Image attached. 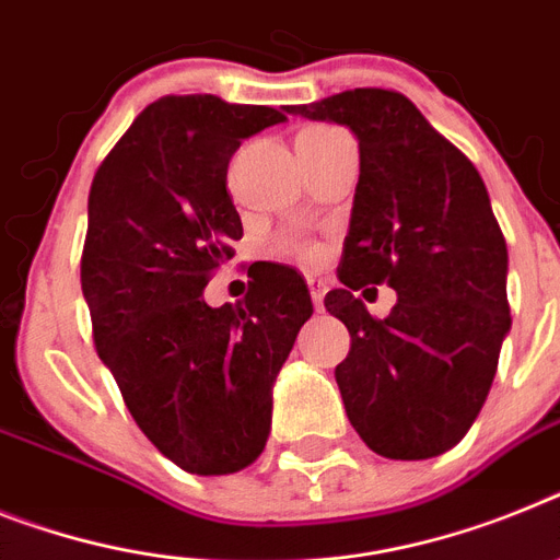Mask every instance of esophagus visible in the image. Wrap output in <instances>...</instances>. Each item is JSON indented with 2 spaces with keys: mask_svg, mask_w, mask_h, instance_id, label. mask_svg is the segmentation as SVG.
<instances>
[{
  "mask_svg": "<svg viewBox=\"0 0 560 560\" xmlns=\"http://www.w3.org/2000/svg\"><path fill=\"white\" fill-rule=\"evenodd\" d=\"M307 284H310V295H313V304H316V310L322 313V310H324V293H327V281L313 279V276H310Z\"/></svg>",
  "mask_w": 560,
  "mask_h": 560,
  "instance_id": "obj_1",
  "label": "esophagus"
}]
</instances>
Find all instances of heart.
Masks as SVG:
<instances>
[{
	"label": "heart",
	"mask_w": 560,
	"mask_h": 560,
	"mask_svg": "<svg viewBox=\"0 0 560 560\" xmlns=\"http://www.w3.org/2000/svg\"><path fill=\"white\" fill-rule=\"evenodd\" d=\"M313 130H327V128H313ZM284 250H293L295 256L302 258L304 265H316L318 261V250L313 244H284Z\"/></svg>",
	"instance_id": "heart-1"
}]
</instances>
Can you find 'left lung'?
<instances>
[{"instance_id": "obj_1", "label": "left lung", "mask_w": 560, "mask_h": 560, "mask_svg": "<svg viewBox=\"0 0 560 560\" xmlns=\"http://www.w3.org/2000/svg\"><path fill=\"white\" fill-rule=\"evenodd\" d=\"M288 113L359 139V185L327 313L350 330L336 368L350 424L373 453L421 462L453 450L481 412L510 332L506 242L483 178L410 98L382 88ZM387 280L378 323L352 289Z\"/></svg>"}]
</instances>
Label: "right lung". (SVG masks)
Masks as SVG:
<instances>
[{"label": "right lung", "instance_id": "right-lung-1", "mask_svg": "<svg viewBox=\"0 0 560 560\" xmlns=\"http://www.w3.org/2000/svg\"><path fill=\"white\" fill-rule=\"evenodd\" d=\"M281 121L272 107L210 93L159 98L102 162L88 199L82 293L98 359L153 447L196 476L261 455L272 384L313 316L290 267L253 279L236 307L201 295L242 238L230 156Z\"/></svg>", "mask_w": 560, "mask_h": 560}]
</instances>
